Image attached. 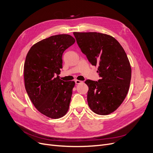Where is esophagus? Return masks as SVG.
Segmentation results:
<instances>
[{"instance_id":"obj_1","label":"esophagus","mask_w":153,"mask_h":153,"mask_svg":"<svg viewBox=\"0 0 153 153\" xmlns=\"http://www.w3.org/2000/svg\"><path fill=\"white\" fill-rule=\"evenodd\" d=\"M82 82H83L82 81H79V80H75V83H76V84H79L82 83Z\"/></svg>"}]
</instances>
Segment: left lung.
<instances>
[{
	"label": "left lung",
	"mask_w": 153,
	"mask_h": 153,
	"mask_svg": "<svg viewBox=\"0 0 153 153\" xmlns=\"http://www.w3.org/2000/svg\"><path fill=\"white\" fill-rule=\"evenodd\" d=\"M77 43L93 66H97L98 81L87 79V102L98 115H108L116 110L129 90L131 68L123 47L117 40L97 32L73 33Z\"/></svg>",
	"instance_id": "obj_1"
}]
</instances>
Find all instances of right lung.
Masks as SVG:
<instances>
[{
    "label": "right lung",
    "mask_w": 153,
    "mask_h": 153,
    "mask_svg": "<svg viewBox=\"0 0 153 153\" xmlns=\"http://www.w3.org/2000/svg\"><path fill=\"white\" fill-rule=\"evenodd\" d=\"M75 43L69 35L51 36L32 46L24 64L27 92L35 108L51 118L63 117L68 111L74 81H63L58 76L62 56Z\"/></svg>",
    "instance_id": "add662e5"
}]
</instances>
